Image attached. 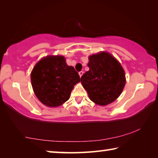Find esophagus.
I'll use <instances>...</instances> for the list:
<instances>
[{
	"instance_id": "esophagus-1",
	"label": "esophagus",
	"mask_w": 158,
	"mask_h": 158,
	"mask_svg": "<svg viewBox=\"0 0 158 158\" xmlns=\"http://www.w3.org/2000/svg\"><path fill=\"white\" fill-rule=\"evenodd\" d=\"M83 74H84V72H83V71H80V72H79V74L80 77H81V76L83 75Z\"/></svg>"
}]
</instances>
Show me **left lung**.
<instances>
[{"mask_svg":"<svg viewBox=\"0 0 158 158\" xmlns=\"http://www.w3.org/2000/svg\"><path fill=\"white\" fill-rule=\"evenodd\" d=\"M89 70L81 77V82L89 98L99 105L113 102L121 95L125 84V75L114 57L106 52L89 56Z\"/></svg>","mask_w":158,"mask_h":158,"instance_id":"1","label":"left lung"}]
</instances>
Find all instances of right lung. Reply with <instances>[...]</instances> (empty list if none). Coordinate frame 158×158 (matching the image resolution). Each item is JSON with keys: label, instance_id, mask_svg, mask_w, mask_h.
<instances>
[{"label": "right lung", "instance_id": "obj_1", "mask_svg": "<svg viewBox=\"0 0 158 158\" xmlns=\"http://www.w3.org/2000/svg\"><path fill=\"white\" fill-rule=\"evenodd\" d=\"M32 86L40 101L48 106H60L69 100L80 77L73 66H68L62 56L42 58L31 75Z\"/></svg>", "mask_w": 158, "mask_h": 158}]
</instances>
